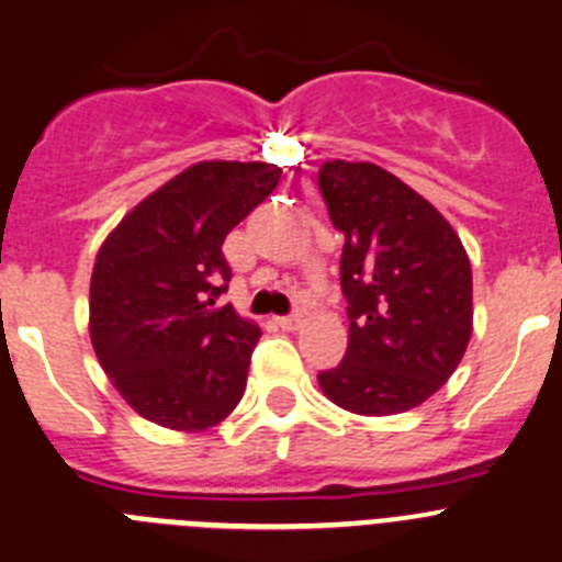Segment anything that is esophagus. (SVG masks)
Returning a JSON list of instances; mask_svg holds the SVG:
<instances>
[{
    "instance_id": "obj_1",
    "label": "esophagus",
    "mask_w": 562,
    "mask_h": 562,
    "mask_svg": "<svg viewBox=\"0 0 562 562\" xmlns=\"http://www.w3.org/2000/svg\"><path fill=\"white\" fill-rule=\"evenodd\" d=\"M277 324H280L282 329H296L299 324H302V316H299V313H293V316H277Z\"/></svg>"
}]
</instances>
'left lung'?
Here are the masks:
<instances>
[{
    "mask_svg": "<svg viewBox=\"0 0 562 562\" xmlns=\"http://www.w3.org/2000/svg\"><path fill=\"white\" fill-rule=\"evenodd\" d=\"M318 191L344 233L340 291L349 302V346L318 385L358 416L418 407L469 346V255L427 199L374 162L327 160Z\"/></svg>",
    "mask_w": 562,
    "mask_h": 562,
    "instance_id": "8db88e82",
    "label": "left lung"
}]
</instances>
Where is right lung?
<instances>
[{"mask_svg": "<svg viewBox=\"0 0 562 562\" xmlns=\"http://www.w3.org/2000/svg\"><path fill=\"white\" fill-rule=\"evenodd\" d=\"M280 175L271 162H196L130 210L99 249L91 340L138 416L202 432L244 396L260 327L218 307L233 277L222 246Z\"/></svg>", "mask_w": 562, "mask_h": 562, "instance_id": "right-lung-1", "label": "right lung"}]
</instances>
